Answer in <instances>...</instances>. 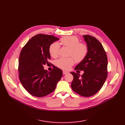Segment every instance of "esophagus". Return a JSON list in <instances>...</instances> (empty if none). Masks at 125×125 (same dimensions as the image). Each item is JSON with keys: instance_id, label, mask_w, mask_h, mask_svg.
I'll return each mask as SVG.
<instances>
[{"instance_id": "obj_1", "label": "esophagus", "mask_w": 125, "mask_h": 125, "mask_svg": "<svg viewBox=\"0 0 125 125\" xmlns=\"http://www.w3.org/2000/svg\"><path fill=\"white\" fill-rule=\"evenodd\" d=\"M63 74H66L68 73V72L66 71H63Z\"/></svg>"}]
</instances>
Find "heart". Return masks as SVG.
Here are the masks:
<instances>
[{"label":"heart","instance_id":"heart-1","mask_svg":"<svg viewBox=\"0 0 125 125\" xmlns=\"http://www.w3.org/2000/svg\"><path fill=\"white\" fill-rule=\"evenodd\" d=\"M61 42L65 47L70 49L68 55L73 57L61 58L56 61L57 66L62 69H69L74 64L73 58L76 62H81L88 54L87 45L84 43L79 42V39L75 36H65L61 39ZM60 48L59 43H52L49 49L51 56L55 58L58 57Z\"/></svg>","mask_w":125,"mask_h":125}]
</instances>
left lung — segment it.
Wrapping results in <instances>:
<instances>
[{
    "instance_id": "8db88e82",
    "label": "left lung",
    "mask_w": 125,
    "mask_h": 125,
    "mask_svg": "<svg viewBox=\"0 0 125 125\" xmlns=\"http://www.w3.org/2000/svg\"><path fill=\"white\" fill-rule=\"evenodd\" d=\"M87 42L88 52L83 60L75 67V70L84 71L81 76L79 73L71 72L73 80L72 89L82 96L90 97L101 89L107 76V58L102 45L95 37L83 35Z\"/></svg>"
}]
</instances>
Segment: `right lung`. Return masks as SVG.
Listing matches in <instances>:
<instances>
[{
    "mask_svg": "<svg viewBox=\"0 0 125 125\" xmlns=\"http://www.w3.org/2000/svg\"><path fill=\"white\" fill-rule=\"evenodd\" d=\"M59 38L38 34L32 37L21 50L19 59V79L31 95L42 97L53 92L62 76V70L55 66L48 72L43 65L51 58L50 45Z\"/></svg>",
    "mask_w": 125,
    "mask_h": 125,
    "instance_id": "obj_1",
    "label": "right lung"
}]
</instances>
